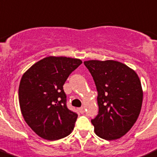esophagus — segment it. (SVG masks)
I'll list each match as a JSON object with an SVG mask.
<instances>
[{
    "mask_svg": "<svg viewBox=\"0 0 157 157\" xmlns=\"http://www.w3.org/2000/svg\"><path fill=\"white\" fill-rule=\"evenodd\" d=\"M78 110H79V112H80V113H81V114H83L84 113V112H85V109H84V108H83V107L80 108Z\"/></svg>",
    "mask_w": 157,
    "mask_h": 157,
    "instance_id": "34e87169",
    "label": "esophagus"
}]
</instances>
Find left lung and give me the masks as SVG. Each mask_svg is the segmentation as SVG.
Masks as SVG:
<instances>
[{
    "label": "left lung",
    "instance_id": "obj_1",
    "mask_svg": "<svg viewBox=\"0 0 157 157\" xmlns=\"http://www.w3.org/2000/svg\"><path fill=\"white\" fill-rule=\"evenodd\" d=\"M98 90V115L91 120L97 136L106 140L120 139L140 115L143 91L136 72L115 60L83 62Z\"/></svg>",
    "mask_w": 157,
    "mask_h": 157
}]
</instances>
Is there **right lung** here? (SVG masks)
I'll list each match as a JSON object with an SVG mask.
<instances>
[{"mask_svg":"<svg viewBox=\"0 0 157 157\" xmlns=\"http://www.w3.org/2000/svg\"><path fill=\"white\" fill-rule=\"evenodd\" d=\"M82 61L49 56L23 74L18 89L20 108L29 126L44 140H60L74 130L77 115L67 108L64 83Z\"/></svg>","mask_w":157,"mask_h":157,"instance_id":"obj_1","label":"right lung"}]
</instances>
